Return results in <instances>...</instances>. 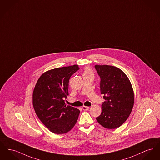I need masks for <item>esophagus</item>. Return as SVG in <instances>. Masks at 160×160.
Instances as JSON below:
<instances>
[{"instance_id":"esophagus-1","label":"esophagus","mask_w":160,"mask_h":160,"mask_svg":"<svg viewBox=\"0 0 160 160\" xmlns=\"http://www.w3.org/2000/svg\"><path fill=\"white\" fill-rule=\"evenodd\" d=\"M89 107H88V106H82V109H83L84 111H87V110H88V109H89Z\"/></svg>"}]
</instances>
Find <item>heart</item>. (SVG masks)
<instances>
[{
	"mask_svg": "<svg viewBox=\"0 0 160 160\" xmlns=\"http://www.w3.org/2000/svg\"><path fill=\"white\" fill-rule=\"evenodd\" d=\"M88 73H91V71H90L89 69H86L85 70L84 74H88Z\"/></svg>",
	"mask_w": 160,
	"mask_h": 160,
	"instance_id": "1",
	"label": "heart"
}]
</instances>
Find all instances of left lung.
I'll list each match as a JSON object with an SVG mask.
<instances>
[{
	"mask_svg": "<svg viewBox=\"0 0 160 160\" xmlns=\"http://www.w3.org/2000/svg\"><path fill=\"white\" fill-rule=\"evenodd\" d=\"M95 68L100 77V92L105 100L101 115L96 119L105 128L116 129L131 113L134 103L131 83L124 72L115 66L96 65Z\"/></svg>",
	"mask_w": 160,
	"mask_h": 160,
	"instance_id": "obj_1",
	"label": "left lung"
}]
</instances>
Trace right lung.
<instances>
[{
	"label": "right lung",
	"instance_id": "1",
	"mask_svg": "<svg viewBox=\"0 0 160 160\" xmlns=\"http://www.w3.org/2000/svg\"><path fill=\"white\" fill-rule=\"evenodd\" d=\"M79 69L77 65L49 70L40 77L32 94V104L40 120L52 132L62 134L71 131L80 111L66 106L69 80Z\"/></svg>",
	"mask_w": 160,
	"mask_h": 160
}]
</instances>
